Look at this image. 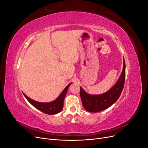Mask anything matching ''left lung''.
I'll return each mask as SVG.
<instances>
[{"label":"left lung","instance_id":"obj_1","mask_svg":"<svg viewBox=\"0 0 148 148\" xmlns=\"http://www.w3.org/2000/svg\"><path fill=\"white\" fill-rule=\"evenodd\" d=\"M125 80V62L123 59L122 73L114 86L110 90L99 95H90L80 87V97L86 110L98 112L107 109L118 100L124 87Z\"/></svg>","mask_w":148,"mask_h":148}]
</instances>
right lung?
Listing matches in <instances>:
<instances>
[{"label": "right lung", "instance_id": "right-lung-1", "mask_svg": "<svg viewBox=\"0 0 148 148\" xmlns=\"http://www.w3.org/2000/svg\"><path fill=\"white\" fill-rule=\"evenodd\" d=\"M71 84L70 83L67 85L66 87L64 89V91L60 94V95L58 97L57 99L51 102H47V103H43V102H39L35 101L33 99H30L27 96L25 95L23 93V95L31 104H32L34 107H36L37 109L39 110L40 111L42 112L45 113L49 115H53L59 113L63 109L64 107V101L65 97L66 96V94L67 90L70 86V85Z\"/></svg>", "mask_w": 148, "mask_h": 148}]
</instances>
